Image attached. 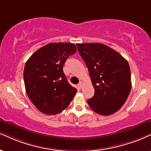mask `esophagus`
Here are the masks:
<instances>
[{
    "label": "esophagus",
    "instance_id": "obj_1",
    "mask_svg": "<svg viewBox=\"0 0 151 151\" xmlns=\"http://www.w3.org/2000/svg\"><path fill=\"white\" fill-rule=\"evenodd\" d=\"M83 83H82V82H80V83L78 84L79 89H82V88H83Z\"/></svg>",
    "mask_w": 151,
    "mask_h": 151
}]
</instances>
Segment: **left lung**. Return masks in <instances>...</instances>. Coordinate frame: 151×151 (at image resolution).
<instances>
[{
  "instance_id": "8db88e82",
  "label": "left lung",
  "mask_w": 151,
  "mask_h": 151,
  "mask_svg": "<svg viewBox=\"0 0 151 151\" xmlns=\"http://www.w3.org/2000/svg\"><path fill=\"white\" fill-rule=\"evenodd\" d=\"M90 73L94 95L87 100L98 114L109 115L125 103L132 87L127 61L118 52L101 43L76 45Z\"/></svg>"
}]
</instances>
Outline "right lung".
Listing matches in <instances>:
<instances>
[{"mask_svg": "<svg viewBox=\"0 0 151 151\" xmlns=\"http://www.w3.org/2000/svg\"><path fill=\"white\" fill-rule=\"evenodd\" d=\"M73 43L52 42L35 52L24 66L26 92L40 112L55 115L66 109L76 95L64 73L63 66L68 56L76 53Z\"/></svg>", "mask_w": 151, "mask_h": 151, "instance_id": "right-lung-1", "label": "right lung"}]
</instances>
